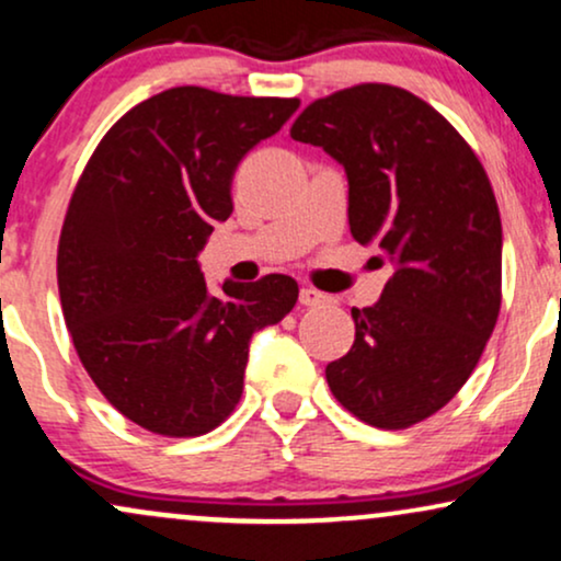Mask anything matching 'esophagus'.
Segmentation results:
<instances>
[{"label":"esophagus","instance_id":"esophagus-1","mask_svg":"<svg viewBox=\"0 0 561 561\" xmlns=\"http://www.w3.org/2000/svg\"><path fill=\"white\" fill-rule=\"evenodd\" d=\"M324 300H327V295L319 293V289H313V287H302L300 289V306L313 308V306H321Z\"/></svg>","mask_w":561,"mask_h":561}]
</instances>
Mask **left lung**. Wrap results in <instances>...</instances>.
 I'll list each match as a JSON object with an SVG mask.
<instances>
[{
  "label": "left lung",
  "mask_w": 561,
  "mask_h": 561,
  "mask_svg": "<svg viewBox=\"0 0 561 561\" xmlns=\"http://www.w3.org/2000/svg\"><path fill=\"white\" fill-rule=\"evenodd\" d=\"M289 137L343 165L351 234L392 266L375 306L351 308L356 340L327 366L332 396L371 427H411L461 390L499 319L485 169L435 107L388 83L311 102Z\"/></svg>",
  "instance_id": "left-lung-1"
}]
</instances>
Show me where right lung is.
I'll use <instances>...</instances> for the list:
<instances>
[{
	"label": "right lung",
	"instance_id": "1",
	"mask_svg": "<svg viewBox=\"0 0 561 561\" xmlns=\"http://www.w3.org/2000/svg\"><path fill=\"white\" fill-rule=\"evenodd\" d=\"M298 100L176 87L115 124L70 197L57 285L83 369L150 433H210L242 396L250 340L293 311L298 282L224 279L199 253L234 210L231 179Z\"/></svg>",
	"mask_w": 561,
	"mask_h": 561
}]
</instances>
